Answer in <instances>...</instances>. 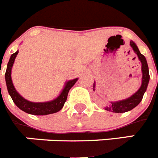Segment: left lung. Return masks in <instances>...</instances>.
I'll list each match as a JSON object with an SVG mask.
<instances>
[{
	"instance_id": "obj_1",
	"label": "left lung",
	"mask_w": 158,
	"mask_h": 158,
	"mask_svg": "<svg viewBox=\"0 0 158 158\" xmlns=\"http://www.w3.org/2000/svg\"><path fill=\"white\" fill-rule=\"evenodd\" d=\"M131 47L133 48L134 51L137 54L139 59L142 62V85L140 89L129 98L126 100H120L116 102H110V103H105L104 104V108L107 111H111L115 113H123L126 111H131L136 107L138 104L142 101L143 95L147 89L148 83L150 81V73H149V67H148L147 62L143 54H142L139 51V48L133 41L130 42ZM95 82L93 84V90L95 91Z\"/></svg>"
}]
</instances>
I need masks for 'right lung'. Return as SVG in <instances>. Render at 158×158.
I'll return each mask as SVG.
<instances>
[{"label": "right lung", "mask_w": 158, "mask_h": 158, "mask_svg": "<svg viewBox=\"0 0 158 158\" xmlns=\"http://www.w3.org/2000/svg\"><path fill=\"white\" fill-rule=\"evenodd\" d=\"M18 52L19 51H17L11 55L10 59L8 61V65H7L6 72H5V81H6L7 89H8V93L12 97L15 104L22 111L35 115H46L59 111L64 106L65 102L66 101L69 89L74 85V84L77 81V78L66 82L65 88L63 89L61 94L59 95V96H58L56 99H54L51 101L44 102V103H34V102L28 101V100L23 98L16 92L13 85H12V78H11L12 67Z\"/></svg>", "instance_id": "obj_1"}]
</instances>
